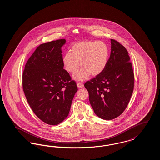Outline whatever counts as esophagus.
Wrapping results in <instances>:
<instances>
[{
    "label": "esophagus",
    "instance_id": "34e87169",
    "mask_svg": "<svg viewBox=\"0 0 160 160\" xmlns=\"http://www.w3.org/2000/svg\"><path fill=\"white\" fill-rule=\"evenodd\" d=\"M77 86L78 88H83V84L82 83H80V82H77Z\"/></svg>",
    "mask_w": 160,
    "mask_h": 160
}]
</instances>
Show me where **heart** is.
Wrapping results in <instances>:
<instances>
[{"instance_id": "1", "label": "heart", "mask_w": 160, "mask_h": 160, "mask_svg": "<svg viewBox=\"0 0 160 160\" xmlns=\"http://www.w3.org/2000/svg\"><path fill=\"white\" fill-rule=\"evenodd\" d=\"M109 50L102 41H85L77 42L71 47L62 58V63L69 73L76 71L80 64L82 67L74 75L76 80H84L91 74L100 75L105 70L108 61Z\"/></svg>"}]
</instances>
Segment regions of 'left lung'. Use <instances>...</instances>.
<instances>
[{
	"label": "left lung",
	"instance_id": "obj_1",
	"mask_svg": "<svg viewBox=\"0 0 160 160\" xmlns=\"http://www.w3.org/2000/svg\"><path fill=\"white\" fill-rule=\"evenodd\" d=\"M110 41L111 53L105 70L84 84L95 113L104 120L122 114L129 103L134 84L127 50L118 41Z\"/></svg>",
	"mask_w": 160,
	"mask_h": 160
}]
</instances>
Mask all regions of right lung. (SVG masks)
I'll list each match as a JSON object with an SVG mask.
<instances>
[{
	"label": "right lung",
	"instance_id": "add662e5",
	"mask_svg": "<svg viewBox=\"0 0 160 160\" xmlns=\"http://www.w3.org/2000/svg\"><path fill=\"white\" fill-rule=\"evenodd\" d=\"M65 39L38 46L27 62L23 74V91L34 113L51 125L68 116L78 89L63 69L62 47Z\"/></svg>",
	"mask_w": 160,
	"mask_h": 160
}]
</instances>
